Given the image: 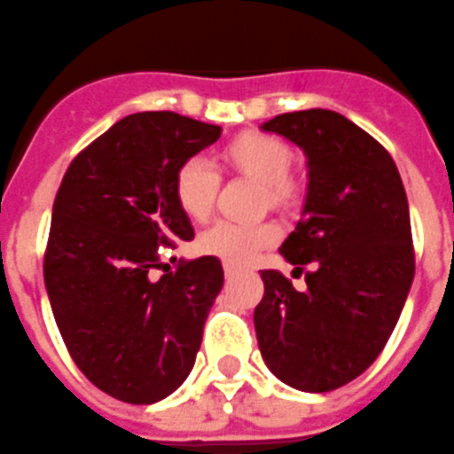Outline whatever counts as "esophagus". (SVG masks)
I'll list each match as a JSON object with an SVG mask.
<instances>
[{"instance_id":"1","label":"esophagus","mask_w":454,"mask_h":454,"mask_svg":"<svg viewBox=\"0 0 454 454\" xmlns=\"http://www.w3.org/2000/svg\"><path fill=\"white\" fill-rule=\"evenodd\" d=\"M224 275H227V278H234L236 275V269L231 264H224Z\"/></svg>"}]
</instances>
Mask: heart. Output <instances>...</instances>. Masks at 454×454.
Returning a JSON list of instances; mask_svg holds the SVG:
<instances>
[{
	"instance_id": "b5f03b06",
	"label": "heart",
	"mask_w": 454,
	"mask_h": 454,
	"mask_svg": "<svg viewBox=\"0 0 454 454\" xmlns=\"http://www.w3.org/2000/svg\"><path fill=\"white\" fill-rule=\"evenodd\" d=\"M224 158L234 169L264 184L269 201L275 207L292 197V188L286 184V174L292 169V151L280 139L264 133H243L227 145ZM218 185V169L213 168L211 160L192 156L174 172V200L188 218L204 220L211 213ZM275 239L278 230L269 223L239 224L218 220L201 231L197 246L204 254L223 259L224 264L246 266L264 247L275 243Z\"/></svg>"
}]
</instances>
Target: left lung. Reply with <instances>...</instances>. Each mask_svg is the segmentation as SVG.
Wrapping results in <instances>:
<instances>
[{
    "mask_svg": "<svg viewBox=\"0 0 454 454\" xmlns=\"http://www.w3.org/2000/svg\"><path fill=\"white\" fill-rule=\"evenodd\" d=\"M262 130L308 158L303 218L280 254L312 270L303 292L262 270L259 351L282 383L328 393L377 360L400 319L416 273L409 201L388 151L338 112H289Z\"/></svg>",
    "mask_w": 454,
    "mask_h": 454,
    "instance_id": "left-lung-1",
    "label": "left lung"
}]
</instances>
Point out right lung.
<instances>
[{"label":"right lung","mask_w":454,"mask_h":454,"mask_svg":"<svg viewBox=\"0 0 454 454\" xmlns=\"http://www.w3.org/2000/svg\"><path fill=\"white\" fill-rule=\"evenodd\" d=\"M220 133L176 112L128 114L77 153L54 197L43 262L54 321L84 377L128 404L185 381L223 289L215 257L153 278L158 246L195 236L174 172Z\"/></svg>","instance_id":"right-lung-1"}]
</instances>
